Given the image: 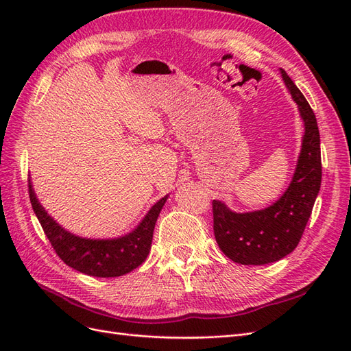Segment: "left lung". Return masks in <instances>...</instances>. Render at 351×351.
Segmentation results:
<instances>
[{
  "label": "left lung",
  "mask_w": 351,
  "mask_h": 351,
  "mask_svg": "<svg viewBox=\"0 0 351 351\" xmlns=\"http://www.w3.org/2000/svg\"><path fill=\"white\" fill-rule=\"evenodd\" d=\"M281 76L304 121L297 168L287 192L267 209L236 214L212 200L214 234L226 256L241 265H265L290 254L299 244L321 189V137L316 117L303 93L281 69Z\"/></svg>",
  "instance_id": "left-lung-1"
}]
</instances>
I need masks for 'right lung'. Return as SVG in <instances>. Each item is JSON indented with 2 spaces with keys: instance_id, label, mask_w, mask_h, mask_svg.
I'll use <instances>...</instances> for the list:
<instances>
[{
  "instance_id": "right-lung-1",
  "label": "right lung",
  "mask_w": 351,
  "mask_h": 351,
  "mask_svg": "<svg viewBox=\"0 0 351 351\" xmlns=\"http://www.w3.org/2000/svg\"><path fill=\"white\" fill-rule=\"evenodd\" d=\"M29 197L45 236L60 259L73 269L102 278L120 277L145 262L151 250L155 222L167 200L164 196L156 202L130 234L114 240H90L73 236L61 228L40 206L30 182Z\"/></svg>"
}]
</instances>
